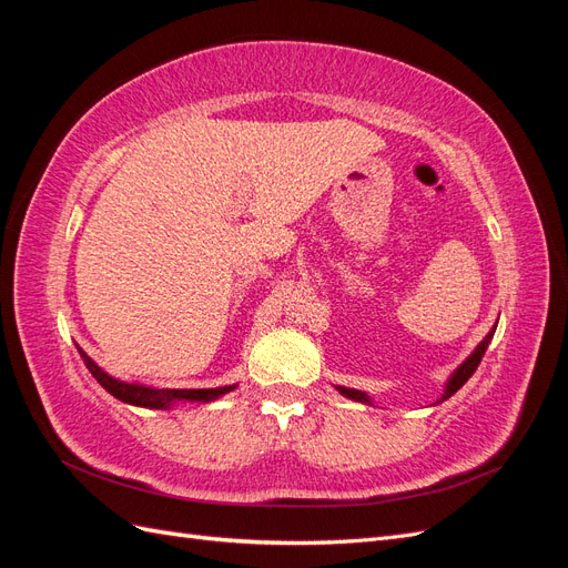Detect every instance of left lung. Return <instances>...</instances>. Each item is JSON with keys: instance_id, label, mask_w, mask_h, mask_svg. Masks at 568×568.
I'll list each match as a JSON object with an SVG mask.
<instances>
[{"instance_id": "1", "label": "left lung", "mask_w": 568, "mask_h": 568, "mask_svg": "<svg viewBox=\"0 0 568 568\" xmlns=\"http://www.w3.org/2000/svg\"><path fill=\"white\" fill-rule=\"evenodd\" d=\"M497 326V324H495ZM495 326H493V329L488 332V336L484 338V341H480L478 343V348L467 357V359H464V363L459 365V369L450 376V382H448V386H445V393H443V398L440 400H448L450 398V395L453 393H457L464 384H467L469 382V376L476 372V367L480 365V357H484L486 355V348H488V343L493 341V334H495ZM338 390L343 393V395H346V398H351V400H359V403H369V398H367V395L363 393V390H355V388H346V386H338Z\"/></svg>"}]
</instances>
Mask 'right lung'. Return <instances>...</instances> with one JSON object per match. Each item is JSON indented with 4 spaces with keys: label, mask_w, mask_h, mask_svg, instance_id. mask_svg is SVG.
<instances>
[{
    "label": "right lung",
    "mask_w": 568,
    "mask_h": 568,
    "mask_svg": "<svg viewBox=\"0 0 568 568\" xmlns=\"http://www.w3.org/2000/svg\"><path fill=\"white\" fill-rule=\"evenodd\" d=\"M82 363L88 365V369L92 372L94 379L104 386L113 398L130 403V405H140V407H170L175 400H215L220 395L230 393L234 386H220V388H149V386H140V384H123L109 376L104 369H99L92 357L84 353L82 348H78Z\"/></svg>",
    "instance_id": "right-lung-1"
}]
</instances>
